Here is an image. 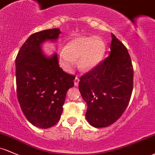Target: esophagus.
Listing matches in <instances>:
<instances>
[{
    "instance_id": "obj_1",
    "label": "esophagus",
    "mask_w": 155,
    "mask_h": 155,
    "mask_svg": "<svg viewBox=\"0 0 155 155\" xmlns=\"http://www.w3.org/2000/svg\"><path fill=\"white\" fill-rule=\"evenodd\" d=\"M79 81H80L79 78H78V76H77V77L75 78V79H74V86H78V84H79Z\"/></svg>"
}]
</instances>
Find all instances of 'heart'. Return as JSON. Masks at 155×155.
Here are the masks:
<instances>
[{
    "label": "heart",
    "instance_id": "obj_1",
    "mask_svg": "<svg viewBox=\"0 0 155 155\" xmlns=\"http://www.w3.org/2000/svg\"><path fill=\"white\" fill-rule=\"evenodd\" d=\"M106 51V45L101 38L94 36H79L71 40L65 49L60 51L59 60L61 66L69 71L76 64L82 70L94 69L101 62Z\"/></svg>",
    "mask_w": 155,
    "mask_h": 155
}]
</instances>
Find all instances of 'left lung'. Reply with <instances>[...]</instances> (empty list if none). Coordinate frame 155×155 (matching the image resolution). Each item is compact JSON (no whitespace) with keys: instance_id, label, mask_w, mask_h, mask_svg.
Instances as JSON below:
<instances>
[{"instance_id":"8db88e82","label":"left lung","mask_w":155,"mask_h":155,"mask_svg":"<svg viewBox=\"0 0 155 155\" xmlns=\"http://www.w3.org/2000/svg\"><path fill=\"white\" fill-rule=\"evenodd\" d=\"M110 54L81 76L79 90L87 104L86 117L91 126L104 128L126 110L133 89V70L127 49L111 34Z\"/></svg>"}]
</instances>
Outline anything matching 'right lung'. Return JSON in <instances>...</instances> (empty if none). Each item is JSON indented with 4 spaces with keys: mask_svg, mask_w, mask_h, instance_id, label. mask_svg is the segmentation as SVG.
I'll return each mask as SVG.
<instances>
[{
    "mask_svg": "<svg viewBox=\"0 0 155 155\" xmlns=\"http://www.w3.org/2000/svg\"><path fill=\"white\" fill-rule=\"evenodd\" d=\"M61 31L47 29L30 35L15 59L18 102L33 126L48 129L59 121L67 91L74 86V76L66 74L58 64V54L47 57L41 45L54 41Z\"/></svg>",
    "mask_w": 155,
    "mask_h": 155,
    "instance_id": "1",
    "label": "right lung"
}]
</instances>
